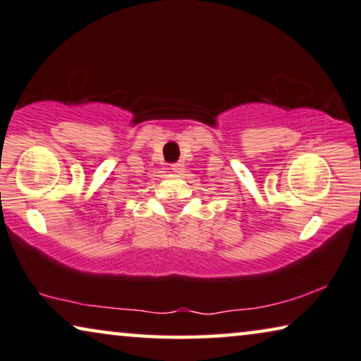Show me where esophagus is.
<instances>
[{
    "label": "esophagus",
    "instance_id": "obj_1",
    "mask_svg": "<svg viewBox=\"0 0 361 361\" xmlns=\"http://www.w3.org/2000/svg\"><path fill=\"white\" fill-rule=\"evenodd\" d=\"M169 169L173 171V173H180V171L184 169V164H182L180 161L179 163H173V164L169 166Z\"/></svg>",
    "mask_w": 361,
    "mask_h": 361
}]
</instances>
